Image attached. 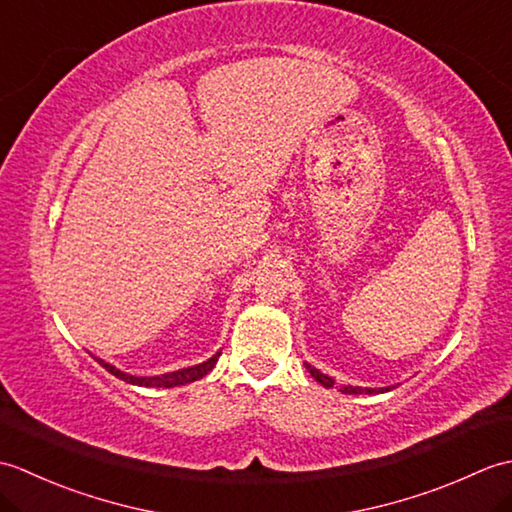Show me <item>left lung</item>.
<instances>
[{
    "mask_svg": "<svg viewBox=\"0 0 512 512\" xmlns=\"http://www.w3.org/2000/svg\"><path fill=\"white\" fill-rule=\"evenodd\" d=\"M308 367V372L312 374V378L314 380H319V383L323 385V387H328V389H332L334 387V380L330 378V376H325V374H321L319 369H314L312 365H306ZM339 391H343V394H376V391H389V387H385V389H363V387H352V385H343Z\"/></svg>",
    "mask_w": 512,
    "mask_h": 512,
    "instance_id": "obj_1",
    "label": "left lung"
}]
</instances>
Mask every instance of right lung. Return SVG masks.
Wrapping results in <instances>:
<instances>
[{
    "instance_id": "add662e5",
    "label": "right lung",
    "mask_w": 512,
    "mask_h": 512,
    "mask_svg": "<svg viewBox=\"0 0 512 512\" xmlns=\"http://www.w3.org/2000/svg\"><path fill=\"white\" fill-rule=\"evenodd\" d=\"M217 358L220 354H215L213 358H209L206 363H200L195 367H187V369H178V372H169V374H160V376H132V374H125L121 369H116L114 365H107L101 358H96L107 372L114 374L116 378L125 380V383H132V385H140V387H178V385H187L193 383V380H198L202 376H206L213 369V365L217 363Z\"/></svg>"
}]
</instances>
